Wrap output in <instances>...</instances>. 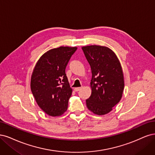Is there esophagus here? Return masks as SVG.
<instances>
[{
  "label": "esophagus",
  "mask_w": 155,
  "mask_h": 155,
  "mask_svg": "<svg viewBox=\"0 0 155 155\" xmlns=\"http://www.w3.org/2000/svg\"><path fill=\"white\" fill-rule=\"evenodd\" d=\"M81 89V87H74V91H78Z\"/></svg>",
  "instance_id": "obj_1"
}]
</instances>
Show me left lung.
<instances>
[{"instance_id": "left-lung-1", "label": "left lung", "mask_w": 155, "mask_h": 155, "mask_svg": "<svg viewBox=\"0 0 155 155\" xmlns=\"http://www.w3.org/2000/svg\"><path fill=\"white\" fill-rule=\"evenodd\" d=\"M91 66V94L86 100L89 111L104 115L113 110L122 97L124 73L120 62L111 49L91 45L82 48Z\"/></svg>"}]
</instances>
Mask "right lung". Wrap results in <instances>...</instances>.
Segmentation results:
<instances>
[{
    "label": "right lung",
    "instance_id": "right-lung-1",
    "mask_svg": "<svg viewBox=\"0 0 155 155\" xmlns=\"http://www.w3.org/2000/svg\"><path fill=\"white\" fill-rule=\"evenodd\" d=\"M77 47L51 49L38 59L31 77V90L41 107L49 116H61L68 109L71 96L66 68Z\"/></svg>",
    "mask_w": 155,
    "mask_h": 155
}]
</instances>
